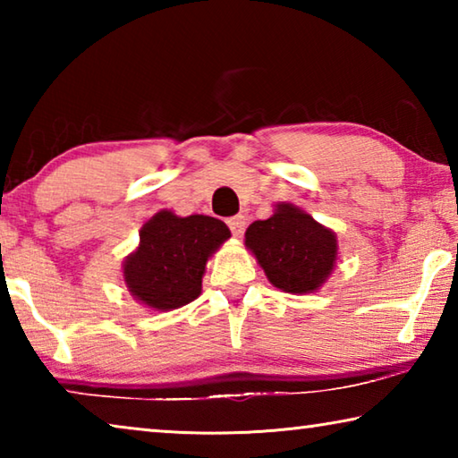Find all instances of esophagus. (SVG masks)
Returning a JSON list of instances; mask_svg holds the SVG:
<instances>
[{
    "mask_svg": "<svg viewBox=\"0 0 458 458\" xmlns=\"http://www.w3.org/2000/svg\"><path fill=\"white\" fill-rule=\"evenodd\" d=\"M228 226H230V230H232V234L234 236H240L244 232V228H246V218L244 216H232V218H228Z\"/></svg>",
    "mask_w": 458,
    "mask_h": 458,
    "instance_id": "34e87169",
    "label": "esophagus"
}]
</instances>
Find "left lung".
Instances as JSON below:
<instances>
[{"instance_id": "obj_1", "label": "left lung", "mask_w": 458, "mask_h": 458, "mask_svg": "<svg viewBox=\"0 0 458 458\" xmlns=\"http://www.w3.org/2000/svg\"><path fill=\"white\" fill-rule=\"evenodd\" d=\"M244 244L270 284L291 294L319 291L339 254L335 232L289 201L275 204L270 218L252 222Z\"/></svg>"}]
</instances>
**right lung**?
Returning a JSON list of instances; mask_svg holds the SVG:
<instances>
[{
  "mask_svg": "<svg viewBox=\"0 0 458 458\" xmlns=\"http://www.w3.org/2000/svg\"><path fill=\"white\" fill-rule=\"evenodd\" d=\"M230 238L226 224L204 214L159 210L139 230V246L123 260V281L139 305L174 311L201 293L212 254Z\"/></svg>",
  "mask_w": 458,
  "mask_h": 458,
  "instance_id": "1",
  "label": "right lung"
}]
</instances>
